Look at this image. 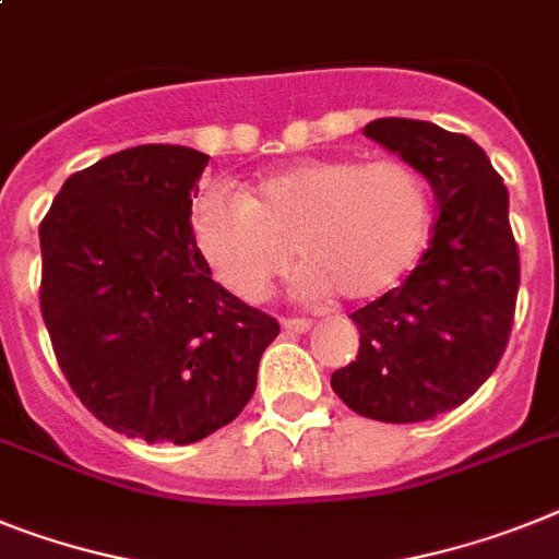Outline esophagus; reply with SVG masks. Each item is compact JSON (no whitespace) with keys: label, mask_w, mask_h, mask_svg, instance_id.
Segmentation results:
<instances>
[{"label":"esophagus","mask_w":559,"mask_h":559,"mask_svg":"<svg viewBox=\"0 0 559 559\" xmlns=\"http://www.w3.org/2000/svg\"><path fill=\"white\" fill-rule=\"evenodd\" d=\"M284 330L307 332V330H312V321H309V318H284Z\"/></svg>","instance_id":"1"}]
</instances>
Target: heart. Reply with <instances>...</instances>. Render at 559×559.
Segmentation results:
<instances>
[{
  "label": "heart",
  "mask_w": 559,
  "mask_h": 559,
  "mask_svg": "<svg viewBox=\"0 0 559 559\" xmlns=\"http://www.w3.org/2000/svg\"><path fill=\"white\" fill-rule=\"evenodd\" d=\"M429 181L403 158H312L258 178L247 192L213 187L192 207L201 255L224 289L261 301L293 250L307 298L386 293L424 252Z\"/></svg>",
  "instance_id": "b5f03b06"
}]
</instances>
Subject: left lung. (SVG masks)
I'll return each mask as SVG.
<instances>
[{
	"label": "left lung",
	"mask_w": 559,
	"mask_h": 559,
	"mask_svg": "<svg viewBox=\"0 0 559 559\" xmlns=\"http://www.w3.org/2000/svg\"><path fill=\"white\" fill-rule=\"evenodd\" d=\"M364 135L429 178L440 213L409 278L349 316L360 349L332 389L358 415L417 424L468 401L503 358L520 289L509 190L468 135L431 121L374 119Z\"/></svg>",
	"instance_id": "left-lung-1"
}]
</instances>
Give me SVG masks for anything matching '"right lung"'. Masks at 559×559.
Wrapping results in <instances>:
<instances>
[{
	"label": "right lung",
	"instance_id": "1",
	"mask_svg": "<svg viewBox=\"0 0 559 559\" xmlns=\"http://www.w3.org/2000/svg\"><path fill=\"white\" fill-rule=\"evenodd\" d=\"M210 156L121 150L73 173L39 224V307L91 415L147 443H195L236 420L278 321L215 284L192 233Z\"/></svg>",
	"mask_w": 559,
	"mask_h": 559
}]
</instances>
